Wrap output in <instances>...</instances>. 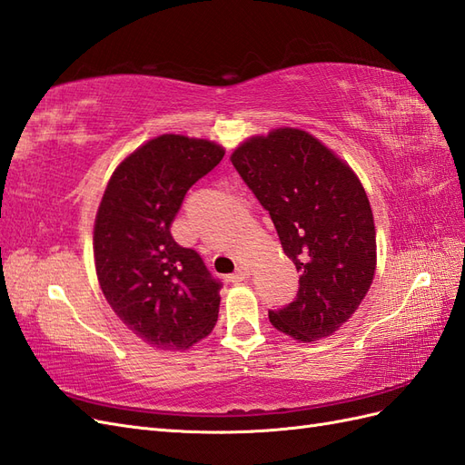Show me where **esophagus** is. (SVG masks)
Returning a JSON list of instances; mask_svg holds the SVG:
<instances>
[{
  "instance_id": "obj_1",
  "label": "esophagus",
  "mask_w": 465,
  "mask_h": 465,
  "mask_svg": "<svg viewBox=\"0 0 465 465\" xmlns=\"http://www.w3.org/2000/svg\"><path fill=\"white\" fill-rule=\"evenodd\" d=\"M249 275H252V267L240 265V267L235 269V272H233V275H232L230 279H232V282H242V281H247Z\"/></svg>"
}]
</instances>
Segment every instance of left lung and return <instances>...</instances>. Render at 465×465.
Masks as SVG:
<instances>
[{"instance_id":"obj_1","label":"left lung","mask_w":465,"mask_h":465,"mask_svg":"<svg viewBox=\"0 0 465 465\" xmlns=\"http://www.w3.org/2000/svg\"><path fill=\"white\" fill-rule=\"evenodd\" d=\"M230 161L275 223L299 294L271 324L296 341L334 336L355 314L377 267L373 210L351 166L308 131L271 129Z\"/></svg>"}]
</instances>
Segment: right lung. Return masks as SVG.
<instances>
[{"label": "right lung", "instance_id": "right-lung-1", "mask_svg": "<svg viewBox=\"0 0 465 465\" xmlns=\"http://www.w3.org/2000/svg\"><path fill=\"white\" fill-rule=\"evenodd\" d=\"M225 154L216 141L164 134L115 166L94 220V265L117 318L149 346L184 351L216 326L222 284L171 223L186 190Z\"/></svg>", "mask_w": 465, "mask_h": 465}]
</instances>
